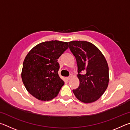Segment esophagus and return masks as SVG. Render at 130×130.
<instances>
[{
    "mask_svg": "<svg viewBox=\"0 0 130 130\" xmlns=\"http://www.w3.org/2000/svg\"><path fill=\"white\" fill-rule=\"evenodd\" d=\"M72 74H70V75L69 76V77H68L67 78V80H69L70 78H72Z\"/></svg>",
    "mask_w": 130,
    "mask_h": 130,
    "instance_id": "34e87169",
    "label": "esophagus"
}]
</instances>
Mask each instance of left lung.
<instances>
[{
	"instance_id": "left-lung-1",
	"label": "left lung",
	"mask_w": 130,
	"mask_h": 130,
	"mask_svg": "<svg viewBox=\"0 0 130 130\" xmlns=\"http://www.w3.org/2000/svg\"><path fill=\"white\" fill-rule=\"evenodd\" d=\"M69 49L76 57L80 85L73 89L81 102L98 100L107 89L109 82L108 66L104 56L93 44L87 41H71ZM83 73V74H81Z\"/></svg>"
}]
</instances>
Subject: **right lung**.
Wrapping results in <instances>:
<instances>
[{"label":"right lung","instance_id":"right-lung-1","mask_svg":"<svg viewBox=\"0 0 130 130\" xmlns=\"http://www.w3.org/2000/svg\"><path fill=\"white\" fill-rule=\"evenodd\" d=\"M68 47L66 42H43L32 48L25 57L22 79L27 91L37 99L52 100L64 85L58 76L60 64L57 61Z\"/></svg>","mask_w":130,"mask_h":130}]
</instances>
